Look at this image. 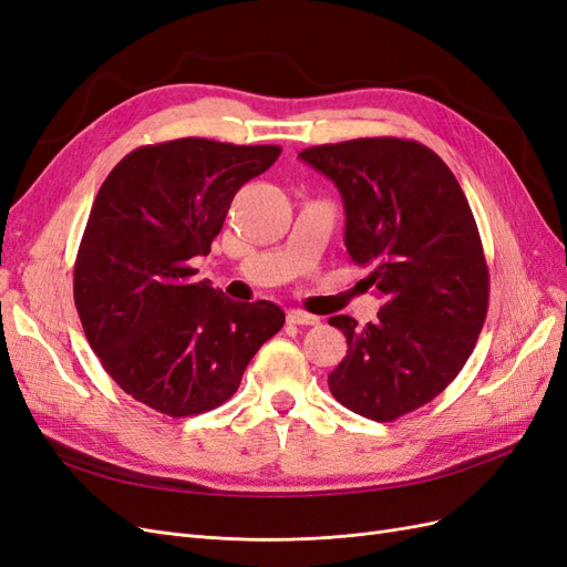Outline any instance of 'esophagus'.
<instances>
[{"label": "esophagus", "mask_w": 567, "mask_h": 567, "mask_svg": "<svg viewBox=\"0 0 567 567\" xmlns=\"http://www.w3.org/2000/svg\"><path fill=\"white\" fill-rule=\"evenodd\" d=\"M288 321L290 323H298V326H315V323H319V317L307 315L302 310H290L288 312Z\"/></svg>", "instance_id": "1"}]
</instances>
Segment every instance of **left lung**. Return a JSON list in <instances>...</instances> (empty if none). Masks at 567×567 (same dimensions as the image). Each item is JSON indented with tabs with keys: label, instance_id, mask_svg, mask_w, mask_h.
Listing matches in <instances>:
<instances>
[{
	"label": "left lung",
	"instance_id": "obj_1",
	"mask_svg": "<svg viewBox=\"0 0 567 567\" xmlns=\"http://www.w3.org/2000/svg\"><path fill=\"white\" fill-rule=\"evenodd\" d=\"M346 208V246L383 296L379 319L329 323L348 354L329 373L333 398L371 421H394L447 388L483 331L489 274L471 205L435 151L373 136L305 148Z\"/></svg>",
	"mask_w": 567,
	"mask_h": 567
}]
</instances>
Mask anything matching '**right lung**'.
Returning a JSON list of instances; mask_svg holds the SVG:
<instances>
[{
	"label": "right lung",
	"instance_id": "right-lung-1",
	"mask_svg": "<svg viewBox=\"0 0 567 567\" xmlns=\"http://www.w3.org/2000/svg\"><path fill=\"white\" fill-rule=\"evenodd\" d=\"M281 146L213 140L134 148L101 184L75 260V307L92 350L136 402L194 416L227 402L286 315L196 281L238 188Z\"/></svg>",
	"mask_w": 567,
	"mask_h": 567
}]
</instances>
